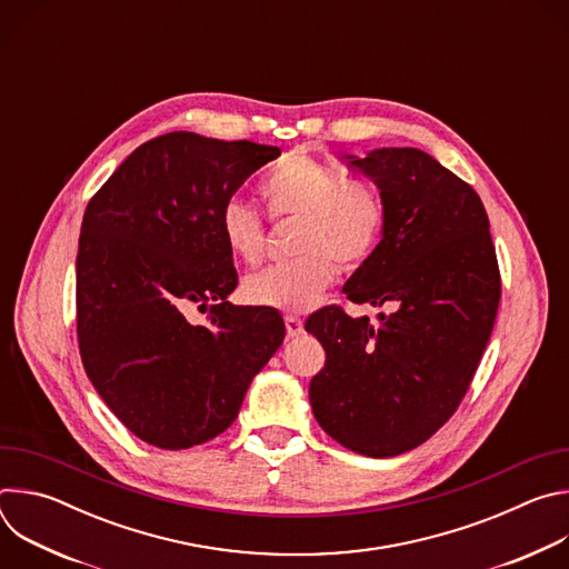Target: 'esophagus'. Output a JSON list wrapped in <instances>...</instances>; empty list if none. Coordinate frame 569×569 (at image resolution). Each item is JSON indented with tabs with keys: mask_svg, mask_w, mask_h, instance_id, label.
<instances>
[{
	"mask_svg": "<svg viewBox=\"0 0 569 569\" xmlns=\"http://www.w3.org/2000/svg\"><path fill=\"white\" fill-rule=\"evenodd\" d=\"M286 331L290 338H297L303 333V321L299 317H292V315H286Z\"/></svg>",
	"mask_w": 569,
	"mask_h": 569,
	"instance_id": "34e87169",
	"label": "esophagus"
}]
</instances>
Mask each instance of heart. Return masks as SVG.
<instances>
[{
  "label": "heart",
  "instance_id": "b5f03b06",
  "mask_svg": "<svg viewBox=\"0 0 569 569\" xmlns=\"http://www.w3.org/2000/svg\"><path fill=\"white\" fill-rule=\"evenodd\" d=\"M272 220H299L288 263L270 266L242 281V299L281 312H303L327 292L342 270L365 266L380 248L387 229L382 193L301 150L286 154L261 182ZM218 231L227 252L257 266L266 252L261 216L238 198L224 200Z\"/></svg>",
  "mask_w": 569,
  "mask_h": 569
}]
</instances>
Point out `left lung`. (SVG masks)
<instances>
[{
    "label": "left lung",
    "instance_id": "left-lung-1",
    "mask_svg": "<svg viewBox=\"0 0 569 569\" xmlns=\"http://www.w3.org/2000/svg\"><path fill=\"white\" fill-rule=\"evenodd\" d=\"M347 161L378 184L387 229L345 292L391 312H380L376 327L340 306L312 312L306 331L327 362L308 396L317 423L338 443L396 457L457 412L489 345L502 281L479 196L435 157L380 148Z\"/></svg>",
    "mask_w": 569,
    "mask_h": 569
}]
</instances>
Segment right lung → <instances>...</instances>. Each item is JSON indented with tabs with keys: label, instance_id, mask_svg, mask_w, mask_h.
<instances>
[{
	"label": "right lung",
	"instance_id": "right-lung-1",
	"mask_svg": "<svg viewBox=\"0 0 569 569\" xmlns=\"http://www.w3.org/2000/svg\"><path fill=\"white\" fill-rule=\"evenodd\" d=\"M277 146L169 132L141 143L90 200L76 257L80 360L141 441L184 450L224 432L281 347L274 308L231 306L238 274L218 213ZM208 310L191 325L186 310Z\"/></svg>",
	"mask_w": 569,
	"mask_h": 569
}]
</instances>
